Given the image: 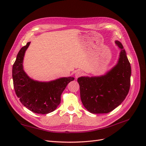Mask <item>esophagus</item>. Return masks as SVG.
<instances>
[{
    "mask_svg": "<svg viewBox=\"0 0 146 146\" xmlns=\"http://www.w3.org/2000/svg\"><path fill=\"white\" fill-rule=\"evenodd\" d=\"M82 73L81 71H80V70H78V71H76V72H75V74H74V76L76 78H78V77L81 76L82 75Z\"/></svg>",
    "mask_w": 146,
    "mask_h": 146,
    "instance_id": "esophagus-1",
    "label": "esophagus"
}]
</instances>
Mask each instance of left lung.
Masks as SVG:
<instances>
[{"label": "left lung", "instance_id": "1", "mask_svg": "<svg viewBox=\"0 0 146 146\" xmlns=\"http://www.w3.org/2000/svg\"><path fill=\"white\" fill-rule=\"evenodd\" d=\"M115 44L121 50L115 65L101 76L78 78L82 104L92 113H108L113 110L129 93L130 64L122 44L115 40Z\"/></svg>", "mask_w": 146, "mask_h": 146}]
</instances>
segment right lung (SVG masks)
Returning <instances> with one entry per match:
<instances>
[{
	"instance_id": "obj_1",
	"label": "right lung",
	"mask_w": 146,
	"mask_h": 146,
	"mask_svg": "<svg viewBox=\"0 0 146 146\" xmlns=\"http://www.w3.org/2000/svg\"><path fill=\"white\" fill-rule=\"evenodd\" d=\"M31 42L20 50L13 64L12 75L14 88L22 104L30 111L38 114L53 111L60 103V97L73 77H63L48 82L36 81L28 76L23 70L25 51Z\"/></svg>"
}]
</instances>
